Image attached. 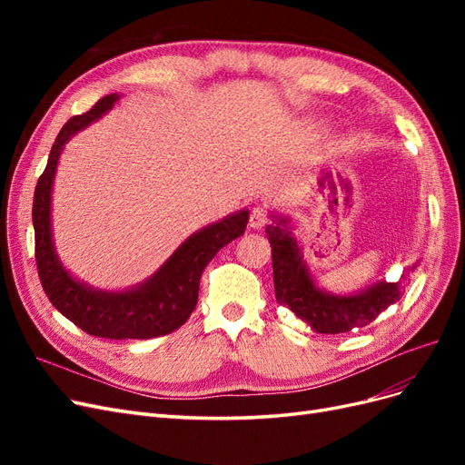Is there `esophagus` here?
<instances>
[{"mask_svg":"<svg viewBox=\"0 0 465 465\" xmlns=\"http://www.w3.org/2000/svg\"><path fill=\"white\" fill-rule=\"evenodd\" d=\"M270 223V211H267L263 205H256L250 211V227L252 229H262Z\"/></svg>","mask_w":465,"mask_h":465,"instance_id":"esophagus-1","label":"esophagus"}]
</instances>
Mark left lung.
Here are the masks:
<instances>
[{
  "mask_svg": "<svg viewBox=\"0 0 465 465\" xmlns=\"http://www.w3.org/2000/svg\"><path fill=\"white\" fill-rule=\"evenodd\" d=\"M272 244L275 299L287 306L318 333H345L353 328L369 326L386 308L401 299L403 285L378 283L353 297H333L320 291L308 275L301 250L289 229L287 221L265 229Z\"/></svg>",
  "mask_w": 465,
  "mask_h": 465,
  "instance_id": "1",
  "label": "left lung"
}]
</instances>
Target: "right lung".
<instances>
[{
  "label": "right lung",
  "mask_w": 465,
  "mask_h": 465,
  "mask_svg": "<svg viewBox=\"0 0 465 465\" xmlns=\"http://www.w3.org/2000/svg\"><path fill=\"white\" fill-rule=\"evenodd\" d=\"M118 94H106L85 114L69 118L52 145L33 200L35 258L48 301L77 328L104 340H151L178 330L198 304L200 279L217 252L244 234L248 211L195 232L143 285L125 292L93 291L77 283L58 262L50 232V193L65 142L114 106Z\"/></svg>",
  "instance_id": "add662e5"
}]
</instances>
